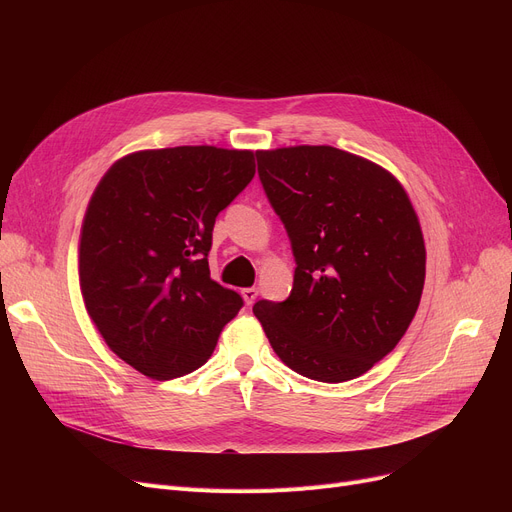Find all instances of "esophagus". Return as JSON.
Returning a JSON list of instances; mask_svg holds the SVG:
<instances>
[{
	"label": "esophagus",
	"mask_w": 512,
	"mask_h": 512,
	"mask_svg": "<svg viewBox=\"0 0 512 512\" xmlns=\"http://www.w3.org/2000/svg\"><path fill=\"white\" fill-rule=\"evenodd\" d=\"M240 294H242V299H245V303L247 305H253L255 303V299H257V294H259V290L253 286V288H242L240 290Z\"/></svg>",
	"instance_id": "34e87169"
}]
</instances>
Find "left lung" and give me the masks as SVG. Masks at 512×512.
Returning a JSON list of instances; mask_svg holds the SVG:
<instances>
[{
  "instance_id": "left-lung-1",
  "label": "left lung",
  "mask_w": 512,
  "mask_h": 512,
  "mask_svg": "<svg viewBox=\"0 0 512 512\" xmlns=\"http://www.w3.org/2000/svg\"><path fill=\"white\" fill-rule=\"evenodd\" d=\"M263 191L288 232L290 297L253 313L276 355L317 382L355 380L382 361L417 313L425 245L402 184L330 145L257 151Z\"/></svg>"
}]
</instances>
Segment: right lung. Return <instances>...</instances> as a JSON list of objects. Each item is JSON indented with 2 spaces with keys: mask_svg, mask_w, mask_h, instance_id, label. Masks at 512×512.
<instances>
[{
  "mask_svg": "<svg viewBox=\"0 0 512 512\" xmlns=\"http://www.w3.org/2000/svg\"><path fill=\"white\" fill-rule=\"evenodd\" d=\"M253 176V151L186 145L130 153L97 184L80 230V290L105 344L147 378L201 367L240 311L207 255L215 218Z\"/></svg>",
  "mask_w": 512,
  "mask_h": 512,
  "instance_id": "right-lung-1",
  "label": "right lung"
}]
</instances>
